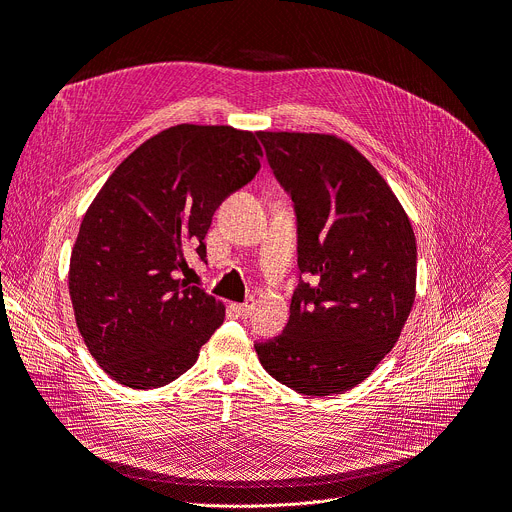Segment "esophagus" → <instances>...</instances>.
I'll use <instances>...</instances> for the list:
<instances>
[{
  "label": "esophagus",
  "mask_w": 512,
  "mask_h": 512,
  "mask_svg": "<svg viewBox=\"0 0 512 512\" xmlns=\"http://www.w3.org/2000/svg\"><path fill=\"white\" fill-rule=\"evenodd\" d=\"M234 311L238 314V318L247 320L253 311V303H238V305H234Z\"/></svg>",
  "instance_id": "obj_1"
}]
</instances>
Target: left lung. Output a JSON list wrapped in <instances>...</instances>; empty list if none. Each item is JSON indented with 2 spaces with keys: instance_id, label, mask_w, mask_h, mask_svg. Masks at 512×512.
Here are the masks:
<instances>
[{
  "instance_id": "obj_1",
  "label": "left lung",
  "mask_w": 512,
  "mask_h": 512,
  "mask_svg": "<svg viewBox=\"0 0 512 512\" xmlns=\"http://www.w3.org/2000/svg\"><path fill=\"white\" fill-rule=\"evenodd\" d=\"M297 219L299 284L261 366L303 395L362 383L399 339L416 288V238L395 194L351 144L257 131Z\"/></svg>"
}]
</instances>
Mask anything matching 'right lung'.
Returning a JSON list of instances; mask_svg holds the SVG:
<instances>
[{"label":"right lung","mask_w":512,"mask_h":512,"mask_svg":"<svg viewBox=\"0 0 512 512\" xmlns=\"http://www.w3.org/2000/svg\"><path fill=\"white\" fill-rule=\"evenodd\" d=\"M259 157L251 131L175 125L133 150L87 209L69 291L87 349L117 383L175 381L224 322V307L182 276L188 255L207 261L213 213Z\"/></svg>","instance_id":"right-lung-1"}]
</instances>
